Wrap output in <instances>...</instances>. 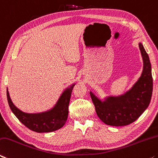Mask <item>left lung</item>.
Segmentation results:
<instances>
[{"label": "left lung", "mask_w": 158, "mask_h": 158, "mask_svg": "<svg viewBox=\"0 0 158 158\" xmlns=\"http://www.w3.org/2000/svg\"><path fill=\"white\" fill-rule=\"evenodd\" d=\"M143 69L141 77L131 89L118 97H108L103 102L90 92V97L100 120L110 126H125L140 117L151 102L152 77L149 56L142 43L139 44Z\"/></svg>", "instance_id": "obj_1"}]
</instances>
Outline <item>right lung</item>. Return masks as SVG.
I'll list each match as a JSON object with an SVG mask.
<instances>
[{
  "label": "right lung",
  "instance_id": "obj_1",
  "mask_svg": "<svg viewBox=\"0 0 158 158\" xmlns=\"http://www.w3.org/2000/svg\"><path fill=\"white\" fill-rule=\"evenodd\" d=\"M74 84L67 88L59 98L55 107L40 113H26L15 106L7 90V98L12 112L23 125L35 132H50L61 128L66 123L69 114V105Z\"/></svg>",
  "mask_w": 158,
  "mask_h": 158
}]
</instances>
